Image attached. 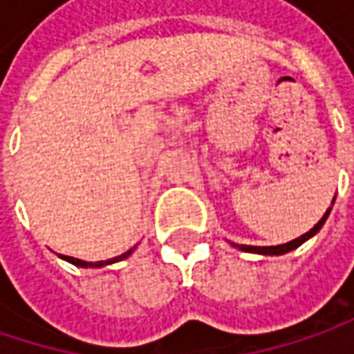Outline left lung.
Returning a JSON list of instances; mask_svg holds the SVG:
<instances>
[{"instance_id":"left-lung-1","label":"left lung","mask_w":354,"mask_h":354,"mask_svg":"<svg viewBox=\"0 0 354 354\" xmlns=\"http://www.w3.org/2000/svg\"><path fill=\"white\" fill-rule=\"evenodd\" d=\"M335 202V200H333ZM329 212L330 207L325 212V216L319 220V222L307 232V234H303V236H299L297 239H291V241H287V243H281V245H236V243H232V245H236L238 250H241V252H248V254H261V255H283L287 254V252H291V250H295V248H299L301 243H305L309 238H313L317 232L323 227V223H325V220L329 218Z\"/></svg>"}]
</instances>
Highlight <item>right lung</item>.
<instances>
[{"label": "right lung", "instance_id": "add662e5", "mask_svg": "<svg viewBox=\"0 0 354 354\" xmlns=\"http://www.w3.org/2000/svg\"><path fill=\"white\" fill-rule=\"evenodd\" d=\"M132 250H134V248H132ZM132 250L124 252L122 255H116V257H113V259H106V261H83V259L69 257V255H61V259L69 261V263H73V266H79V268H104V266H111V263H116V261H122V259H127V257L132 254Z\"/></svg>", "mask_w": 354, "mask_h": 354}]
</instances>
